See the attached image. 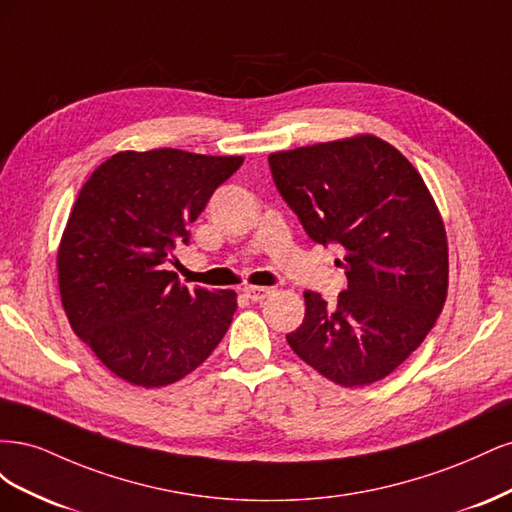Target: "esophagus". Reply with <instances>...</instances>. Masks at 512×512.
<instances>
[{"label": "esophagus", "mask_w": 512, "mask_h": 512, "mask_svg": "<svg viewBox=\"0 0 512 512\" xmlns=\"http://www.w3.org/2000/svg\"><path fill=\"white\" fill-rule=\"evenodd\" d=\"M243 292H245V297L250 299V301H254V303L265 301L267 297H271V294H273L271 288H262V286H245Z\"/></svg>", "instance_id": "obj_1"}]
</instances>
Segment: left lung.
I'll use <instances>...</instances> for the list:
<instances>
[{"mask_svg": "<svg viewBox=\"0 0 512 512\" xmlns=\"http://www.w3.org/2000/svg\"><path fill=\"white\" fill-rule=\"evenodd\" d=\"M269 166L309 239L346 252L335 262L348 288L333 305L303 294L290 348L335 384L386 378L423 344L446 301V230L423 177L371 134L277 151Z\"/></svg>", "mask_w": 512, "mask_h": 512, "instance_id": "left-lung-1", "label": "left lung"}]
</instances>
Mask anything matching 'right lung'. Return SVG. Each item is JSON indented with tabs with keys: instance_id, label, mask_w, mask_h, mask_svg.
<instances>
[{
	"instance_id": "add662e5",
	"label": "right lung",
	"mask_w": 512,
	"mask_h": 512,
	"mask_svg": "<svg viewBox=\"0 0 512 512\" xmlns=\"http://www.w3.org/2000/svg\"><path fill=\"white\" fill-rule=\"evenodd\" d=\"M241 164L168 147L119 151L83 185L59 243V292L72 331L117 378L173 384L222 342L237 294L188 290L168 262Z\"/></svg>"
}]
</instances>
